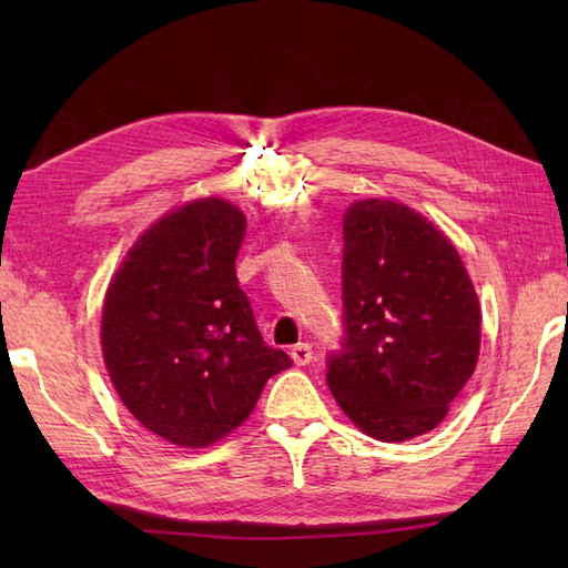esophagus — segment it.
<instances>
[{"label":"esophagus","instance_id":"34e87169","mask_svg":"<svg viewBox=\"0 0 568 568\" xmlns=\"http://www.w3.org/2000/svg\"><path fill=\"white\" fill-rule=\"evenodd\" d=\"M291 356L297 366H307L312 361V346L310 344H295L291 348Z\"/></svg>","mask_w":568,"mask_h":568}]
</instances>
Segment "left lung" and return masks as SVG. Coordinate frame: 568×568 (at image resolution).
<instances>
[{"label": "left lung", "mask_w": 568, "mask_h": 568, "mask_svg": "<svg viewBox=\"0 0 568 568\" xmlns=\"http://www.w3.org/2000/svg\"><path fill=\"white\" fill-rule=\"evenodd\" d=\"M342 342L327 383L348 419L381 442L434 429L476 368L480 310L452 241L390 200L344 214Z\"/></svg>", "instance_id": "1"}]
</instances>
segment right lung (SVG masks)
Returning <instances> with one entry per match:
<instances>
[{"instance_id": "1", "label": "right lung", "mask_w": 568, "mask_h": 568, "mask_svg": "<svg viewBox=\"0 0 568 568\" xmlns=\"http://www.w3.org/2000/svg\"><path fill=\"white\" fill-rule=\"evenodd\" d=\"M246 216L216 197L190 202L143 234L102 310L114 388L143 427L178 446L226 437L291 356L263 342L234 263Z\"/></svg>"}]
</instances>
